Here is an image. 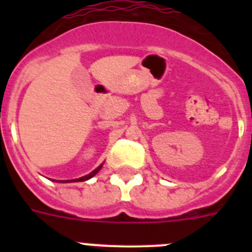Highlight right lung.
Returning <instances> with one entry per match:
<instances>
[{"instance_id": "1", "label": "right lung", "mask_w": 252, "mask_h": 252, "mask_svg": "<svg viewBox=\"0 0 252 252\" xmlns=\"http://www.w3.org/2000/svg\"><path fill=\"white\" fill-rule=\"evenodd\" d=\"M101 168H102V165H99L98 168L95 169V170H93L92 173H91V174L86 175V177H82V178H79V179H73V180H68V182H84V180H88V179H91V178H92V177H94V175L97 174V173H98L99 170H101Z\"/></svg>"}]
</instances>
